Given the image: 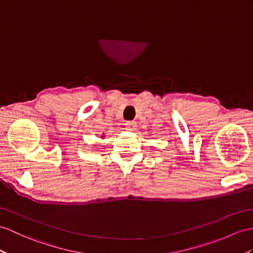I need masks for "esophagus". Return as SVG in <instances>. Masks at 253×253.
<instances>
[{
  "label": "esophagus",
  "mask_w": 253,
  "mask_h": 253,
  "mask_svg": "<svg viewBox=\"0 0 253 253\" xmlns=\"http://www.w3.org/2000/svg\"><path fill=\"white\" fill-rule=\"evenodd\" d=\"M136 126H137V125L135 121H126V127L128 131H134L135 128H136Z\"/></svg>",
  "instance_id": "1"
}]
</instances>
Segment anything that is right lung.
<instances>
[{
	"label": "right lung",
	"instance_id": "1",
	"mask_svg": "<svg viewBox=\"0 0 253 253\" xmlns=\"http://www.w3.org/2000/svg\"><path fill=\"white\" fill-rule=\"evenodd\" d=\"M102 137H104V135H102Z\"/></svg>",
	"mask_w": 253,
	"mask_h": 253
}]
</instances>
